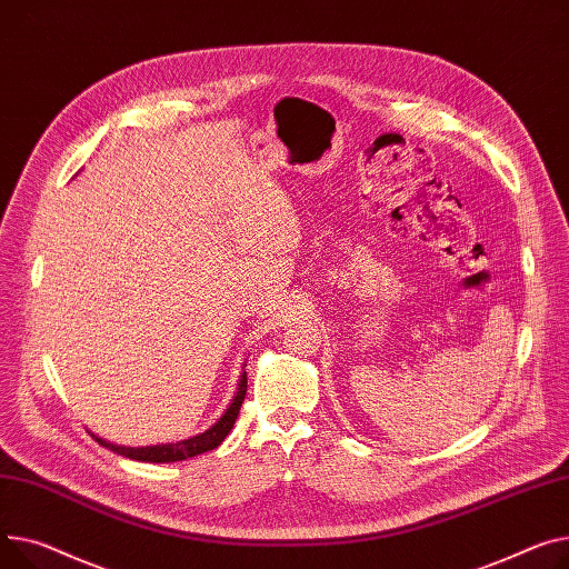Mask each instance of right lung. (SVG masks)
<instances>
[{
	"label": "right lung",
	"mask_w": 569,
	"mask_h": 569,
	"mask_svg": "<svg viewBox=\"0 0 569 569\" xmlns=\"http://www.w3.org/2000/svg\"><path fill=\"white\" fill-rule=\"evenodd\" d=\"M247 396V372L240 375V382H238V391L229 405V409H226L221 413V419L208 428L206 432L197 435V437H189V439H182V441H176V443H158V446H141V448H130V446H117V443H109L100 437H96V441L113 452H119V456L123 458H130V460H139V462H180V460H187V458H197L201 456V452H208L212 448H217L226 435H229L233 430V423L238 419L240 413V407H242V400Z\"/></svg>",
	"instance_id": "right-lung-1"
}]
</instances>
